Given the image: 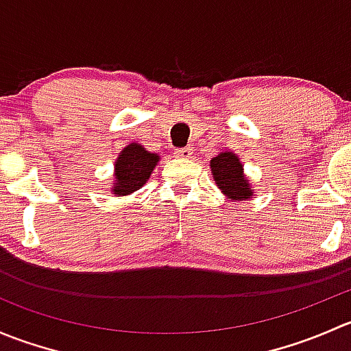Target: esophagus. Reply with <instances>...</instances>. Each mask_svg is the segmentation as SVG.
Masks as SVG:
<instances>
[{"instance_id": "obj_1", "label": "esophagus", "mask_w": 351, "mask_h": 351, "mask_svg": "<svg viewBox=\"0 0 351 351\" xmlns=\"http://www.w3.org/2000/svg\"><path fill=\"white\" fill-rule=\"evenodd\" d=\"M176 158H182V159H189L192 156V149L190 147H180V149L175 151Z\"/></svg>"}]
</instances>
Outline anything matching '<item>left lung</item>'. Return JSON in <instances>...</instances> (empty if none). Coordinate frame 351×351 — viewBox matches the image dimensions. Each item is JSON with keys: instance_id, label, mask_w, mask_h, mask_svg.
I'll use <instances>...</instances> for the list:
<instances>
[{"instance_id": "1", "label": "left lung", "mask_w": 351, "mask_h": 351, "mask_svg": "<svg viewBox=\"0 0 351 351\" xmlns=\"http://www.w3.org/2000/svg\"><path fill=\"white\" fill-rule=\"evenodd\" d=\"M214 180L219 189L232 200H246L253 195L247 180L243 175V165L238 156L232 153H222L210 161Z\"/></svg>"}]
</instances>
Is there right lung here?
<instances>
[{"mask_svg": "<svg viewBox=\"0 0 351 351\" xmlns=\"http://www.w3.org/2000/svg\"><path fill=\"white\" fill-rule=\"evenodd\" d=\"M158 159V154L149 153L139 144H129L115 162V183L112 192L115 195H127L141 189L149 180Z\"/></svg>", "mask_w": 351, "mask_h": 351, "instance_id": "add662e5", "label": "right lung"}]
</instances>
